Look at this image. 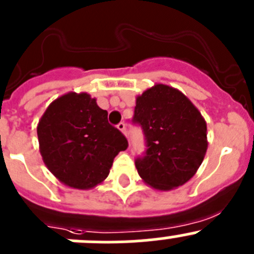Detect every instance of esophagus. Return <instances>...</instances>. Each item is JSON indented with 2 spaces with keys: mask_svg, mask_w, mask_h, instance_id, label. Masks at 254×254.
<instances>
[{
  "mask_svg": "<svg viewBox=\"0 0 254 254\" xmlns=\"http://www.w3.org/2000/svg\"><path fill=\"white\" fill-rule=\"evenodd\" d=\"M118 129H119L123 134L127 135V127H125V123H119V124H118Z\"/></svg>",
  "mask_w": 254,
  "mask_h": 254,
  "instance_id": "obj_1",
  "label": "esophagus"
}]
</instances>
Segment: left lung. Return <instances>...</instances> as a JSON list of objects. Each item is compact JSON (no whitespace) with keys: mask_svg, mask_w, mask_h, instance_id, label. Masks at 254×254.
I'll use <instances>...</instances> for the list:
<instances>
[{"mask_svg":"<svg viewBox=\"0 0 254 254\" xmlns=\"http://www.w3.org/2000/svg\"><path fill=\"white\" fill-rule=\"evenodd\" d=\"M131 122L145 137L146 149L135 166L146 184L166 191L195 175L207 150V127L181 92L164 84L150 88L136 98Z\"/></svg>","mask_w":254,"mask_h":254,"instance_id":"left-lung-1","label":"left lung"}]
</instances>
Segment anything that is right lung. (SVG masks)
<instances>
[{
  "label": "right lung",
  "instance_id": "right-lung-1",
  "mask_svg": "<svg viewBox=\"0 0 254 254\" xmlns=\"http://www.w3.org/2000/svg\"><path fill=\"white\" fill-rule=\"evenodd\" d=\"M44 164L61 182L74 189L97 186L109 175L114 157L127 149V140L109 124L87 93H68L54 100L38 127Z\"/></svg>",
  "mask_w": 254,
  "mask_h": 254
}]
</instances>
